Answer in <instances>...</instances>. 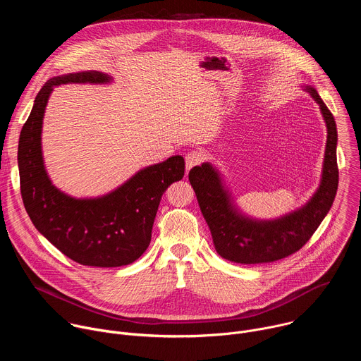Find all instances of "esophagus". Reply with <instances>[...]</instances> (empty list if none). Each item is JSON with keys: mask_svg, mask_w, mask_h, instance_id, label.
<instances>
[{"mask_svg": "<svg viewBox=\"0 0 361 361\" xmlns=\"http://www.w3.org/2000/svg\"><path fill=\"white\" fill-rule=\"evenodd\" d=\"M204 159H205V156L202 151H191L185 156V170L190 171L192 167L201 164L204 161Z\"/></svg>", "mask_w": 361, "mask_h": 361, "instance_id": "obj_1", "label": "esophagus"}]
</instances>
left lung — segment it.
I'll return each mask as SVG.
<instances>
[{"instance_id":"left-lung-1","label":"left lung","mask_w":361,"mask_h":361,"mask_svg":"<svg viewBox=\"0 0 361 361\" xmlns=\"http://www.w3.org/2000/svg\"><path fill=\"white\" fill-rule=\"evenodd\" d=\"M305 91L320 106L327 127V145L320 187L301 209L277 220H252L238 212L219 171L212 164L204 163L188 173L200 210L210 227L214 247L226 260L240 264L281 260L310 240L331 209L338 187L337 127L319 92L310 85L305 87Z\"/></svg>"}]
</instances>
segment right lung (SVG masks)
<instances>
[{
  "label": "right lung",
  "instance_id": "1",
  "mask_svg": "<svg viewBox=\"0 0 361 361\" xmlns=\"http://www.w3.org/2000/svg\"><path fill=\"white\" fill-rule=\"evenodd\" d=\"M110 80L99 71L48 80L35 97L18 142L21 195L32 224L71 260L91 267H121L140 259L149 245L164 191L184 177V159L174 156L138 171L121 187L98 198H74L53 185L41 151L42 118L53 87Z\"/></svg>",
  "mask_w": 361,
  "mask_h": 361
}]
</instances>
